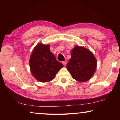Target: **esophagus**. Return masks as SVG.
I'll list each match as a JSON object with an SVG mask.
<instances>
[{
    "label": "esophagus",
    "instance_id": "esophagus-1",
    "mask_svg": "<svg viewBox=\"0 0 120 120\" xmlns=\"http://www.w3.org/2000/svg\"><path fill=\"white\" fill-rule=\"evenodd\" d=\"M62 64H64V66H66V64H67V61H63L62 62Z\"/></svg>",
    "mask_w": 120,
    "mask_h": 120
}]
</instances>
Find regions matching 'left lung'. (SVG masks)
Wrapping results in <instances>:
<instances>
[{
	"label": "left lung",
	"mask_w": 120,
	"mask_h": 120,
	"mask_svg": "<svg viewBox=\"0 0 120 120\" xmlns=\"http://www.w3.org/2000/svg\"><path fill=\"white\" fill-rule=\"evenodd\" d=\"M71 58L67 68L72 78L84 82L93 76L96 70L97 61L90 51L82 46H75L71 52Z\"/></svg>",
	"instance_id": "1"
}]
</instances>
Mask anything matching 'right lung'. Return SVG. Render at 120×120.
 I'll return each instance as SVG.
<instances>
[{
	"mask_svg": "<svg viewBox=\"0 0 120 120\" xmlns=\"http://www.w3.org/2000/svg\"><path fill=\"white\" fill-rule=\"evenodd\" d=\"M63 64L56 60L51 52L50 46L40 43L32 53L30 59V67L33 76L42 82H49L53 79Z\"/></svg>",
	"mask_w": 120,
	"mask_h": 120,
	"instance_id": "add662e5",
	"label": "right lung"
}]
</instances>
